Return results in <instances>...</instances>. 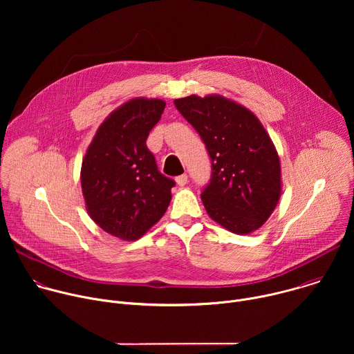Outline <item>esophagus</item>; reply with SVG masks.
I'll return each mask as SVG.
<instances>
[{"label": "esophagus", "instance_id": "obj_1", "mask_svg": "<svg viewBox=\"0 0 354 354\" xmlns=\"http://www.w3.org/2000/svg\"><path fill=\"white\" fill-rule=\"evenodd\" d=\"M176 183H178L179 186H185V185L187 183V175L183 174V175L178 176V178H176Z\"/></svg>", "mask_w": 354, "mask_h": 354}]
</instances>
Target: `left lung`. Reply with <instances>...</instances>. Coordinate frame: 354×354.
Returning a JSON list of instances; mask_svg holds the SVG:
<instances>
[{
    "label": "left lung",
    "instance_id": "obj_1",
    "mask_svg": "<svg viewBox=\"0 0 354 354\" xmlns=\"http://www.w3.org/2000/svg\"><path fill=\"white\" fill-rule=\"evenodd\" d=\"M174 104L212 158V179L201 193L207 214L238 235L259 230L281 196L280 158L261 120L223 95H190Z\"/></svg>",
    "mask_w": 354,
    "mask_h": 354
}]
</instances>
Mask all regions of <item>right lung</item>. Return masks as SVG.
<instances>
[{
  "label": "right lung",
  "mask_w": 354,
  "mask_h": 354,
  "mask_svg": "<svg viewBox=\"0 0 354 354\" xmlns=\"http://www.w3.org/2000/svg\"><path fill=\"white\" fill-rule=\"evenodd\" d=\"M162 99L133 97L96 130L82 160L89 217L123 241L142 236L165 214L175 182L164 176L145 140L165 109Z\"/></svg>",
  "instance_id": "add662e5"
}]
</instances>
